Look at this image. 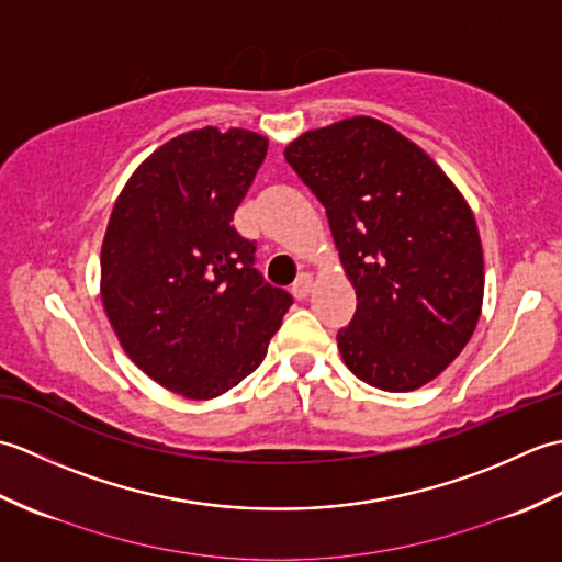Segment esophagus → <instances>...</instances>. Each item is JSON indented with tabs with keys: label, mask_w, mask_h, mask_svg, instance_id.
I'll return each instance as SVG.
<instances>
[{
	"label": "esophagus",
	"mask_w": 562,
	"mask_h": 562,
	"mask_svg": "<svg viewBox=\"0 0 562 562\" xmlns=\"http://www.w3.org/2000/svg\"><path fill=\"white\" fill-rule=\"evenodd\" d=\"M312 288H314V278L308 272H302L292 284V294L296 296V300H306L308 292H312Z\"/></svg>",
	"instance_id": "1"
}]
</instances>
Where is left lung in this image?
Returning a JSON list of instances; mask_svg holds the SVG:
<instances>
[{"instance_id": "1", "label": "left lung", "mask_w": 562, "mask_h": 562, "mask_svg": "<svg viewBox=\"0 0 562 562\" xmlns=\"http://www.w3.org/2000/svg\"><path fill=\"white\" fill-rule=\"evenodd\" d=\"M284 159L326 207L357 292L338 348L381 391L432 381L473 336L483 248L473 212L447 173L398 130L348 117L312 130Z\"/></svg>"}]
</instances>
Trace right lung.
<instances>
[{
  "instance_id": "1",
  "label": "right lung",
  "mask_w": 562,
  "mask_h": 562,
  "mask_svg": "<svg viewBox=\"0 0 562 562\" xmlns=\"http://www.w3.org/2000/svg\"><path fill=\"white\" fill-rule=\"evenodd\" d=\"M268 151L250 130H190L139 166L101 248V300L127 357L186 398H214L262 362L292 294L234 229Z\"/></svg>"
}]
</instances>
